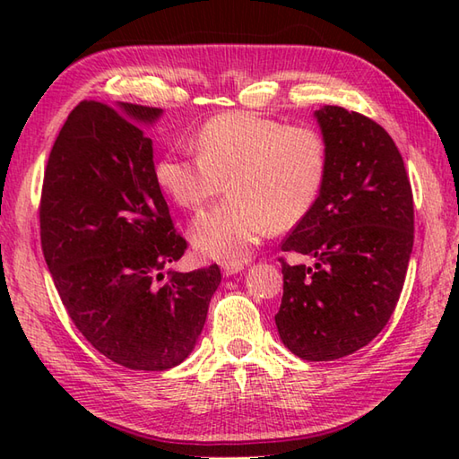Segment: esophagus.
I'll return each mask as SVG.
<instances>
[{
	"instance_id": "34e87169",
	"label": "esophagus",
	"mask_w": 459,
	"mask_h": 459,
	"mask_svg": "<svg viewBox=\"0 0 459 459\" xmlns=\"http://www.w3.org/2000/svg\"><path fill=\"white\" fill-rule=\"evenodd\" d=\"M240 270H245V262H224V264H222V274L224 276L238 274Z\"/></svg>"
}]
</instances>
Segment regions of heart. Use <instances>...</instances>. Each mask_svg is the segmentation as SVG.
I'll list each match as a JSON object with an SVG mask.
<instances>
[{
  "label": "heart",
  "instance_id": "1",
  "mask_svg": "<svg viewBox=\"0 0 459 459\" xmlns=\"http://www.w3.org/2000/svg\"><path fill=\"white\" fill-rule=\"evenodd\" d=\"M199 155L165 153L155 181L187 211H199L229 183L232 197L191 227L204 256L242 262L270 229L296 227L324 189L327 145L307 124H284L252 112H227L203 124Z\"/></svg>",
  "mask_w": 459,
  "mask_h": 459
}]
</instances>
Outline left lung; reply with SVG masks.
Returning a JSON list of instances; mask_svg holds the SVG:
<instances>
[{
    "label": "left lung",
    "instance_id": "left-lung-1",
    "mask_svg": "<svg viewBox=\"0 0 459 459\" xmlns=\"http://www.w3.org/2000/svg\"><path fill=\"white\" fill-rule=\"evenodd\" d=\"M327 145L324 189L281 242L314 266L281 256L276 314L284 345L333 360L368 345L391 319L414 245V199L403 155L383 126L341 106L316 112Z\"/></svg>",
    "mask_w": 459,
    "mask_h": 459
}]
</instances>
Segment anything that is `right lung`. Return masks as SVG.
Wrapping results in <instances>:
<instances>
[{"label":"right lung","mask_w":459,"mask_h":459,"mask_svg":"<svg viewBox=\"0 0 459 459\" xmlns=\"http://www.w3.org/2000/svg\"><path fill=\"white\" fill-rule=\"evenodd\" d=\"M160 108L82 100L48 155L41 248L68 317L89 343L134 370L187 357L221 284L217 264L163 268L187 250L155 181L152 140L135 122Z\"/></svg>","instance_id":"add662e5"}]
</instances>
